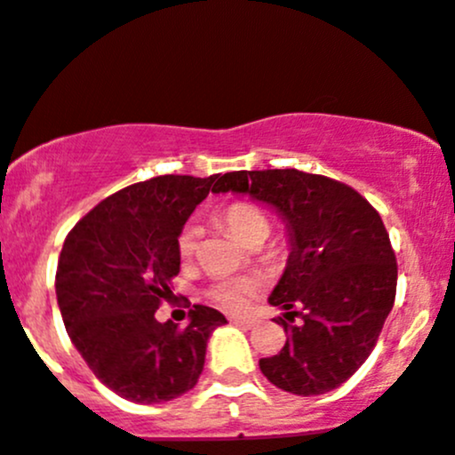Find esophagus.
I'll return each mask as SVG.
<instances>
[{
  "instance_id": "esophagus-1",
  "label": "esophagus",
  "mask_w": 455,
  "mask_h": 455,
  "mask_svg": "<svg viewBox=\"0 0 455 455\" xmlns=\"http://www.w3.org/2000/svg\"><path fill=\"white\" fill-rule=\"evenodd\" d=\"M231 322L235 323V326H242V328H252L254 323H257L251 317H231Z\"/></svg>"
}]
</instances>
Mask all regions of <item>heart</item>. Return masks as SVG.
Returning a JSON list of instances; mask_svg holds the SVG:
<instances>
[{"instance_id":"1","label":"heart","mask_w":455,"mask_h":455,"mask_svg":"<svg viewBox=\"0 0 455 455\" xmlns=\"http://www.w3.org/2000/svg\"><path fill=\"white\" fill-rule=\"evenodd\" d=\"M220 224L231 233L243 246H259L263 239L269 235V220L263 209L252 203H233L220 212ZM179 254L189 259L198 248V231L196 227H186L179 233ZM261 289V278L257 276H237V278H220L212 283L207 289V296L212 298L218 307L227 311H243L251 302L254 293Z\"/></svg>"}]
</instances>
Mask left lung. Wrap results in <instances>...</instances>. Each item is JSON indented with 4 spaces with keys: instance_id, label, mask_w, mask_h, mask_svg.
<instances>
[{
    "instance_id": "obj_1",
    "label": "left lung",
    "mask_w": 455,
    "mask_h": 455,
    "mask_svg": "<svg viewBox=\"0 0 455 455\" xmlns=\"http://www.w3.org/2000/svg\"><path fill=\"white\" fill-rule=\"evenodd\" d=\"M213 192L251 194L287 224L291 254L269 304L287 343L261 358L263 376L293 395L341 387L376 347L395 302L397 261L380 213L354 188L284 168L218 177ZM300 316L298 327L286 319Z\"/></svg>"
}]
</instances>
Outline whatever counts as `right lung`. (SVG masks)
<instances>
[{
    "mask_svg": "<svg viewBox=\"0 0 455 455\" xmlns=\"http://www.w3.org/2000/svg\"><path fill=\"white\" fill-rule=\"evenodd\" d=\"M216 181L162 174L133 183L64 239L56 272L64 326L94 376L129 402H171L194 388L209 334L227 323L203 304L189 308L186 328L155 319L181 267L179 233Z\"/></svg>",
    "mask_w": 455,
    "mask_h": 455,
    "instance_id": "add662e5",
    "label": "right lung"
}]
</instances>
